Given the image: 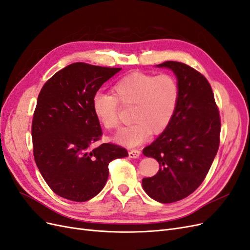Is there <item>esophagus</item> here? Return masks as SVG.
Masks as SVG:
<instances>
[{"instance_id": "esophagus-1", "label": "esophagus", "mask_w": 250, "mask_h": 250, "mask_svg": "<svg viewBox=\"0 0 250 250\" xmlns=\"http://www.w3.org/2000/svg\"><path fill=\"white\" fill-rule=\"evenodd\" d=\"M128 155H129L130 158H138L141 155V151L138 149H132L128 152Z\"/></svg>"}]
</instances>
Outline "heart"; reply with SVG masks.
<instances>
[{
    "label": "heart",
    "instance_id": "heart-1",
    "mask_svg": "<svg viewBox=\"0 0 250 250\" xmlns=\"http://www.w3.org/2000/svg\"><path fill=\"white\" fill-rule=\"evenodd\" d=\"M111 93H97L93 97L94 115L105 129L115 130L120 124V104L132 107L133 124L120 131L116 141L133 147L145 142L152 132L160 134L167 129L178 106L180 87L171 74L133 72L117 81Z\"/></svg>",
    "mask_w": 250,
    "mask_h": 250
}]
</instances>
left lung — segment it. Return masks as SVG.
I'll list each match as a JSON object with an SVG mask.
<instances>
[{
  "label": "left lung",
  "instance_id": "1",
  "mask_svg": "<svg viewBox=\"0 0 250 250\" xmlns=\"http://www.w3.org/2000/svg\"><path fill=\"white\" fill-rule=\"evenodd\" d=\"M157 66L176 75L180 97L167 129L143 150L161 168L154 176L143 178L142 185L152 199L171 203L191 195L206 178L220 144L221 120L211 86L201 73L177 62Z\"/></svg>",
  "mask_w": 250,
  "mask_h": 250
}]
</instances>
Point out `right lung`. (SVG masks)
I'll return each instance as SVG.
<instances>
[{
  "instance_id": "add662e5",
  "label": "right lung",
  "mask_w": 250,
  "mask_h": 250,
  "mask_svg": "<svg viewBox=\"0 0 250 250\" xmlns=\"http://www.w3.org/2000/svg\"><path fill=\"white\" fill-rule=\"evenodd\" d=\"M121 67L75 62L43 84L32 120L33 155L42 176L60 197L84 202L101 192L111 161L128 155L110 143L90 146L102 137L92 100Z\"/></svg>"
}]
</instances>
